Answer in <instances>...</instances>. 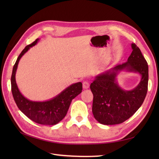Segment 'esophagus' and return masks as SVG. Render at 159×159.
Returning a JSON list of instances; mask_svg holds the SVG:
<instances>
[{"label":"esophagus","mask_w":159,"mask_h":159,"mask_svg":"<svg viewBox=\"0 0 159 159\" xmlns=\"http://www.w3.org/2000/svg\"><path fill=\"white\" fill-rule=\"evenodd\" d=\"M83 89H88L89 87V83L87 81H84L83 83Z\"/></svg>","instance_id":"esophagus-1"}]
</instances>
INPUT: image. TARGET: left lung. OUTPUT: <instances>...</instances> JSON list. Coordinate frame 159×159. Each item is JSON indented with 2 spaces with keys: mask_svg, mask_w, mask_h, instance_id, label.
<instances>
[{
  "mask_svg": "<svg viewBox=\"0 0 159 159\" xmlns=\"http://www.w3.org/2000/svg\"><path fill=\"white\" fill-rule=\"evenodd\" d=\"M133 49L127 62L111 68L95 77L90 89L93 95L92 113L95 119L104 125L124 122L139 109L148 92V66L140 49L131 43ZM121 71L133 72L141 76L134 89L125 90L117 82Z\"/></svg>",
  "mask_w": 159,
  "mask_h": 159,
  "instance_id": "obj_1",
  "label": "left lung"
}]
</instances>
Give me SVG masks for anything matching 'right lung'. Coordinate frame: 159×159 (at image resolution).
I'll return each mask as SVG.
<instances>
[{
	"mask_svg": "<svg viewBox=\"0 0 159 159\" xmlns=\"http://www.w3.org/2000/svg\"><path fill=\"white\" fill-rule=\"evenodd\" d=\"M39 39L26 46L20 54L13 66L11 78V92L18 109L35 122L43 125H55L66 116L72 100L82 92L81 82L73 83L52 98L46 101H33L24 96L17 85L16 74L20 59L31 47L35 46Z\"/></svg>",
	"mask_w": 159,
	"mask_h": 159,
	"instance_id": "add662e5",
	"label": "right lung"
}]
</instances>
